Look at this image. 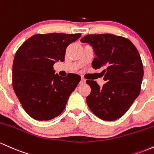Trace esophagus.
Returning a JSON list of instances; mask_svg holds the SVG:
<instances>
[{
	"mask_svg": "<svg viewBox=\"0 0 154 154\" xmlns=\"http://www.w3.org/2000/svg\"><path fill=\"white\" fill-rule=\"evenodd\" d=\"M86 83V80L84 79H83L82 78V79H81V82H80V84H84Z\"/></svg>",
	"mask_w": 154,
	"mask_h": 154,
	"instance_id": "34e87169",
	"label": "esophagus"
}]
</instances>
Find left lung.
Wrapping results in <instances>:
<instances>
[{
    "label": "left lung",
    "instance_id": "1",
    "mask_svg": "<svg viewBox=\"0 0 154 154\" xmlns=\"http://www.w3.org/2000/svg\"><path fill=\"white\" fill-rule=\"evenodd\" d=\"M94 49L91 63L106 83L102 87L86 80L91 93L86 101L89 109L104 121H115L123 116L140 92L143 65L137 49L129 39L113 34L87 35L81 39Z\"/></svg>",
    "mask_w": 154,
    "mask_h": 154
}]
</instances>
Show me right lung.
<instances>
[{
  "label": "right lung",
  "instance_id": "obj_1",
  "mask_svg": "<svg viewBox=\"0 0 154 154\" xmlns=\"http://www.w3.org/2000/svg\"><path fill=\"white\" fill-rule=\"evenodd\" d=\"M82 34H36L17 50L12 67V85L22 108L35 120L48 121L65 109L81 76L54 74L53 65L65 60L69 44Z\"/></svg>",
  "mask_w": 154,
  "mask_h": 154
}]
</instances>
